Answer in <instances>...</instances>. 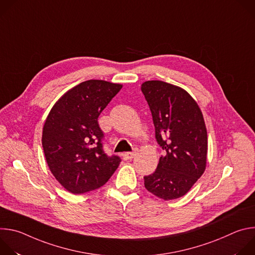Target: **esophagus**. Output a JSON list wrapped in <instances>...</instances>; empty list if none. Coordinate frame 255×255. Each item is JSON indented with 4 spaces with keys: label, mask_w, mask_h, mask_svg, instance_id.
<instances>
[{
    "label": "esophagus",
    "mask_w": 255,
    "mask_h": 255,
    "mask_svg": "<svg viewBox=\"0 0 255 255\" xmlns=\"http://www.w3.org/2000/svg\"><path fill=\"white\" fill-rule=\"evenodd\" d=\"M136 153H137V148H135L133 151H131V152H125L124 154H123V157H124V159H132L135 155H136Z\"/></svg>",
    "instance_id": "1"
}]
</instances>
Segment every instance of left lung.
<instances>
[{"mask_svg": "<svg viewBox=\"0 0 255 255\" xmlns=\"http://www.w3.org/2000/svg\"><path fill=\"white\" fill-rule=\"evenodd\" d=\"M141 91L150 108L155 138L165 154L152 174L144 176L148 192L165 201L186 195L206 168L208 138L203 114L188 92L148 81Z\"/></svg>", "mask_w": 255, "mask_h": 255, "instance_id": "8db88e82", "label": "left lung"}]
</instances>
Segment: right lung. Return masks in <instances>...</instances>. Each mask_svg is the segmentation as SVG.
I'll return each instance as SVG.
<instances>
[{
    "label": "right lung",
    "instance_id": "obj_1",
    "mask_svg": "<svg viewBox=\"0 0 255 255\" xmlns=\"http://www.w3.org/2000/svg\"><path fill=\"white\" fill-rule=\"evenodd\" d=\"M121 85L90 80L65 93L44 123L42 146L47 164L59 184L72 194L104 186L121 162L104 150L98 118Z\"/></svg>",
    "mask_w": 255,
    "mask_h": 255
}]
</instances>
